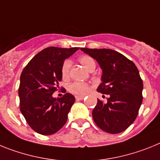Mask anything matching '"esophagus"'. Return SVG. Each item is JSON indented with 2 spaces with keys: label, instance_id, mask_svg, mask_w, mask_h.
I'll list each match as a JSON object with an SVG mask.
<instances>
[{
  "label": "esophagus",
  "instance_id": "obj_1",
  "mask_svg": "<svg viewBox=\"0 0 160 160\" xmlns=\"http://www.w3.org/2000/svg\"><path fill=\"white\" fill-rule=\"evenodd\" d=\"M84 96H76V99L77 101H81V100L84 99Z\"/></svg>",
  "mask_w": 160,
  "mask_h": 160
}]
</instances>
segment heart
I'll use <instances>...</instances> for the list:
<instances>
[{
    "label": "heart",
    "mask_w": 160,
    "mask_h": 160,
    "mask_svg": "<svg viewBox=\"0 0 160 160\" xmlns=\"http://www.w3.org/2000/svg\"><path fill=\"white\" fill-rule=\"evenodd\" d=\"M79 62L89 72H92L96 68V62L89 55H83L79 58ZM72 62L66 59L61 66V75L63 80L68 78ZM90 89V85L87 83L80 81H74L68 86V90L72 94L77 96L85 95Z\"/></svg>",
    "instance_id": "heart-1"
}]
</instances>
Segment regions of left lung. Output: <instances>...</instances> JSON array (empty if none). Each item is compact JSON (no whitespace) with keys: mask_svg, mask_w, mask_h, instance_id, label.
Masks as SVG:
<instances>
[{"mask_svg":"<svg viewBox=\"0 0 160 160\" xmlns=\"http://www.w3.org/2000/svg\"><path fill=\"white\" fill-rule=\"evenodd\" d=\"M80 49L98 62L102 83L97 90L109 96L105 103L97 99L92 110L94 122L109 134L124 131L136 119L142 101L143 84L137 67L113 50Z\"/></svg>","mask_w":160,"mask_h":160,"instance_id":"left-lung-1","label":"left lung"}]
</instances>
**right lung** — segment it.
<instances>
[{
  "mask_svg": "<svg viewBox=\"0 0 160 160\" xmlns=\"http://www.w3.org/2000/svg\"><path fill=\"white\" fill-rule=\"evenodd\" d=\"M79 47H50L38 52L25 67L20 77V110L35 132L51 135L66 123L74 96L67 92L60 98L52 94L62 80L61 66Z\"/></svg>",
  "mask_w": 160,
  "mask_h": 160,
  "instance_id": "right-lung-1",
  "label": "right lung"
}]
</instances>
